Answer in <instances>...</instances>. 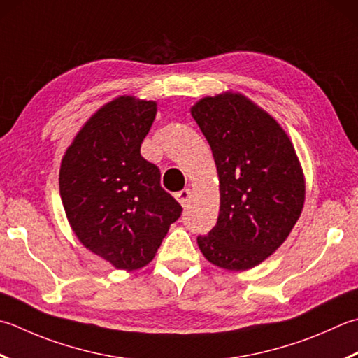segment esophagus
Instances as JSON below:
<instances>
[{
	"label": "esophagus",
	"instance_id": "esophagus-1",
	"mask_svg": "<svg viewBox=\"0 0 358 358\" xmlns=\"http://www.w3.org/2000/svg\"><path fill=\"white\" fill-rule=\"evenodd\" d=\"M191 194H192L191 189H183V191H180L177 195H175V197H177L181 206H186L189 200H191Z\"/></svg>",
	"mask_w": 358,
	"mask_h": 358
}]
</instances>
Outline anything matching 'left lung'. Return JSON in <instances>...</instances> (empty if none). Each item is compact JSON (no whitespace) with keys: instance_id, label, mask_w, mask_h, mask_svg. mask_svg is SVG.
<instances>
[{"instance_id":"8db88e82","label":"left lung","mask_w":358,"mask_h":358,"mask_svg":"<svg viewBox=\"0 0 358 358\" xmlns=\"http://www.w3.org/2000/svg\"><path fill=\"white\" fill-rule=\"evenodd\" d=\"M191 115L211 145L220 211L200 251L217 267L243 271L270 257L289 237L306 199V180L289 135L241 93L206 96Z\"/></svg>"}]
</instances>
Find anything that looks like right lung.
<instances>
[{
    "label": "right lung",
    "instance_id": "1",
    "mask_svg": "<svg viewBox=\"0 0 358 358\" xmlns=\"http://www.w3.org/2000/svg\"><path fill=\"white\" fill-rule=\"evenodd\" d=\"M157 102L119 96L74 136L59 186L66 219L91 253L119 270L145 267L183 208L161 187L159 169L141 157Z\"/></svg>",
    "mask_w": 358,
    "mask_h": 358
}]
</instances>
